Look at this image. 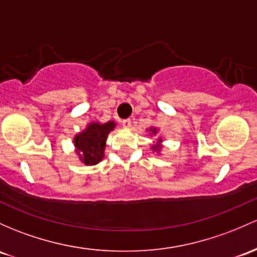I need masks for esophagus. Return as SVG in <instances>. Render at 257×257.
I'll use <instances>...</instances> for the list:
<instances>
[{"instance_id":"obj_1","label":"esophagus","mask_w":257,"mask_h":257,"mask_svg":"<svg viewBox=\"0 0 257 257\" xmlns=\"http://www.w3.org/2000/svg\"><path fill=\"white\" fill-rule=\"evenodd\" d=\"M122 125L124 126V128H131V125H132V120L129 119H123L122 120Z\"/></svg>"}]
</instances>
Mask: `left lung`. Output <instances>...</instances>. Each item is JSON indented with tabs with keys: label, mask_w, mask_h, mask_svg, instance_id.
Returning <instances> with one entry per match:
<instances>
[{
	"label": "left lung",
	"mask_w": 257,
	"mask_h": 257,
	"mask_svg": "<svg viewBox=\"0 0 257 257\" xmlns=\"http://www.w3.org/2000/svg\"><path fill=\"white\" fill-rule=\"evenodd\" d=\"M150 132H151L152 134H156V133H157L156 128H151V129H150ZM161 142H162V140L160 139V140H159V143H161ZM160 149H161V145H160V144H157V145H154V146H152V150H154V151H159Z\"/></svg>",
	"instance_id": "1"
}]
</instances>
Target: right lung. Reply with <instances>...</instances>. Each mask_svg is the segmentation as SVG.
Returning a JSON list of instances; mask_svg holds the SVG:
<instances>
[{"instance_id":"add662e5","label":"right lung","mask_w":257,"mask_h":257,"mask_svg":"<svg viewBox=\"0 0 257 257\" xmlns=\"http://www.w3.org/2000/svg\"><path fill=\"white\" fill-rule=\"evenodd\" d=\"M115 126L114 122L90 123L74 139L77 154L85 165H96L103 159L107 135Z\"/></svg>"}]
</instances>
